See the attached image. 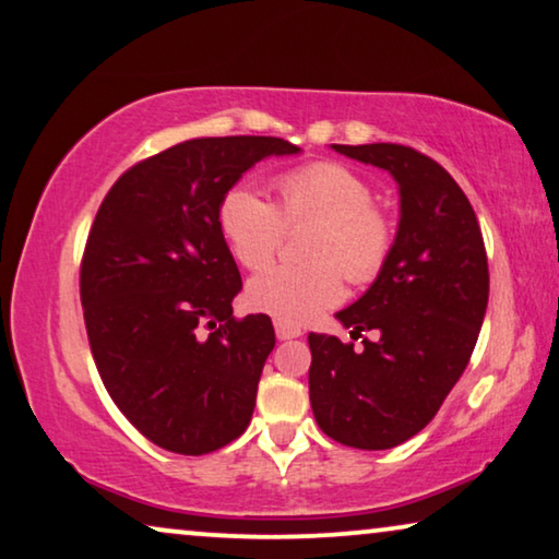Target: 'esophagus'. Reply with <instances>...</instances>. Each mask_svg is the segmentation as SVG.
<instances>
[{
	"mask_svg": "<svg viewBox=\"0 0 559 559\" xmlns=\"http://www.w3.org/2000/svg\"><path fill=\"white\" fill-rule=\"evenodd\" d=\"M274 333H277L280 340H293V337L302 335V330L295 325H287V322H282V320H274Z\"/></svg>",
	"mask_w": 559,
	"mask_h": 559,
	"instance_id": "34e87169",
	"label": "esophagus"
}]
</instances>
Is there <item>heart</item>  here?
<instances>
[{"label":"heart","instance_id":"1","mask_svg":"<svg viewBox=\"0 0 559 559\" xmlns=\"http://www.w3.org/2000/svg\"><path fill=\"white\" fill-rule=\"evenodd\" d=\"M277 206L252 186L224 193L219 229L234 260L262 270L280 252L285 229L312 224L302 239L307 264L272 266L249 282L247 302L287 325H305L353 285L373 282L391 257L395 229L376 206L366 176L335 160L293 168L277 179Z\"/></svg>","mask_w":559,"mask_h":559}]
</instances>
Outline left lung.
I'll list each match as a JSON object with an SVG mask.
<instances>
[{"mask_svg":"<svg viewBox=\"0 0 559 559\" xmlns=\"http://www.w3.org/2000/svg\"><path fill=\"white\" fill-rule=\"evenodd\" d=\"M399 181L401 222L391 257L358 302L337 312L350 337L307 335L310 403L330 439L380 451L408 441L436 416L464 373L489 299L484 237L447 168L399 143L340 145Z\"/></svg>","mask_w":559,"mask_h":559,"instance_id":"obj_1","label":"left lung"}]
</instances>
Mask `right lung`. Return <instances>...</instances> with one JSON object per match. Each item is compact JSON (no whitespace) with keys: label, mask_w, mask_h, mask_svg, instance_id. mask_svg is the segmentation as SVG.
I'll use <instances>...</instances> for the list:
<instances>
[{"label":"right lung","mask_w":559,"mask_h":559,"mask_svg":"<svg viewBox=\"0 0 559 559\" xmlns=\"http://www.w3.org/2000/svg\"><path fill=\"white\" fill-rule=\"evenodd\" d=\"M272 135L193 139L128 168L95 214L80 302L105 391L156 447L201 456L252 420L274 328L231 314L241 289L219 229L224 193L266 156Z\"/></svg>","instance_id":"right-lung-1"}]
</instances>
